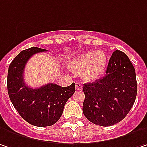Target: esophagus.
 I'll return each instance as SVG.
<instances>
[{
    "mask_svg": "<svg viewBox=\"0 0 147 147\" xmlns=\"http://www.w3.org/2000/svg\"><path fill=\"white\" fill-rule=\"evenodd\" d=\"M76 90H82V85L81 83H79V82L76 83Z\"/></svg>",
    "mask_w": 147,
    "mask_h": 147,
    "instance_id": "1",
    "label": "esophagus"
}]
</instances>
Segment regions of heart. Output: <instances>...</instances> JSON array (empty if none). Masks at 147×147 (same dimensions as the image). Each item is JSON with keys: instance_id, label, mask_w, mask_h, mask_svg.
Returning <instances> with one entry per match:
<instances>
[{"instance_id": "b5f03b06", "label": "heart", "mask_w": 147, "mask_h": 147, "mask_svg": "<svg viewBox=\"0 0 147 147\" xmlns=\"http://www.w3.org/2000/svg\"><path fill=\"white\" fill-rule=\"evenodd\" d=\"M107 66V56L102 51H91L80 55L70 63V69L81 74L87 82L95 81L103 75Z\"/></svg>"}]
</instances>
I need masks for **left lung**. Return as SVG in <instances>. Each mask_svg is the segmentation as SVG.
I'll use <instances>...</instances> for the list:
<instances>
[{
	"label": "left lung",
	"mask_w": 147,
	"mask_h": 147,
	"mask_svg": "<svg viewBox=\"0 0 147 147\" xmlns=\"http://www.w3.org/2000/svg\"><path fill=\"white\" fill-rule=\"evenodd\" d=\"M83 92L82 110L90 122L100 126L120 122L133 107L137 93L136 70L128 56L115 50L105 76L84 84Z\"/></svg>",
	"instance_id": "8db88e82"
}]
</instances>
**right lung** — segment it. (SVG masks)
I'll list each match as a JSON object with an SVG mask.
<instances>
[{
	"instance_id": "add662e5",
	"label": "right lung",
	"mask_w": 147,
	"mask_h": 147,
	"mask_svg": "<svg viewBox=\"0 0 147 147\" xmlns=\"http://www.w3.org/2000/svg\"><path fill=\"white\" fill-rule=\"evenodd\" d=\"M46 49L32 47L20 52L11 61L7 74V91L14 108L21 117L34 126L55 124L62 115L67 100L75 92V83L66 87L49 83L31 88L24 82V68L32 55Z\"/></svg>"
}]
</instances>
